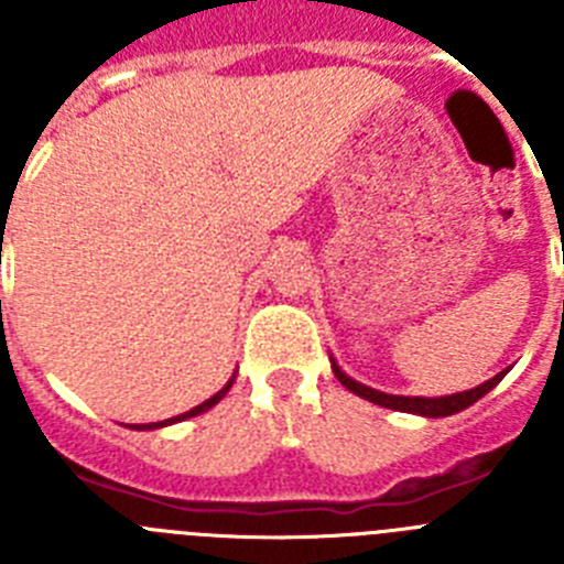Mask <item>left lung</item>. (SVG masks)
Wrapping results in <instances>:
<instances>
[{"label":"left lung","instance_id":"8db88e82","mask_svg":"<svg viewBox=\"0 0 564 564\" xmlns=\"http://www.w3.org/2000/svg\"><path fill=\"white\" fill-rule=\"evenodd\" d=\"M333 372H336V378L344 383V387H347V390L356 392V395H361V398H367V401L378 403V406H387V410H398V412H415V415H426V417H446V415H455V412L466 410V406H471L475 401H480V398L486 395L488 390H495V387L502 381V376H506L508 370L497 372L491 381L480 383V387H475V390L457 392V395H446V398L387 395V392H378V390H372V387H364V383L352 381L350 376H344L336 364H333Z\"/></svg>","mask_w":564,"mask_h":564}]
</instances>
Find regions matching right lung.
<instances>
[{
    "instance_id": "1",
    "label": "right lung",
    "mask_w": 564,
    "mask_h": 564,
    "mask_svg": "<svg viewBox=\"0 0 564 564\" xmlns=\"http://www.w3.org/2000/svg\"><path fill=\"white\" fill-rule=\"evenodd\" d=\"M231 383H234V378L231 381L226 383V387H223L220 392H217V395L214 398H208V401H203L200 406H194V410H188V412H183V415H177V417H169V421H161V423H138V430H158V426H166V423H177V421H186V417H194V415H200V412H206V410H212L214 403L217 401H223V398H226V392L231 390Z\"/></svg>"
}]
</instances>
